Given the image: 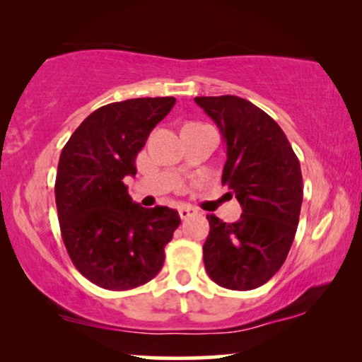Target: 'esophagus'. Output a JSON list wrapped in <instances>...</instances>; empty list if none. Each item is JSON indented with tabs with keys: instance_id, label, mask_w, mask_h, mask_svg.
<instances>
[{
	"instance_id": "obj_1",
	"label": "esophagus",
	"mask_w": 362,
	"mask_h": 362,
	"mask_svg": "<svg viewBox=\"0 0 362 362\" xmlns=\"http://www.w3.org/2000/svg\"><path fill=\"white\" fill-rule=\"evenodd\" d=\"M180 217L181 219H187V217H191V216H194L196 214V209L194 207H189V206H182V207H180Z\"/></svg>"
}]
</instances>
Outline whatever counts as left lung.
Segmentation results:
<instances>
[{
	"label": "left lung",
	"mask_w": 362,
	"mask_h": 362,
	"mask_svg": "<svg viewBox=\"0 0 362 362\" xmlns=\"http://www.w3.org/2000/svg\"><path fill=\"white\" fill-rule=\"evenodd\" d=\"M194 102L219 127L227 150L222 185L242 206L230 224L207 216L206 272L224 288L254 290L280 270L293 244L303 201L300 161L279 123L252 102L235 95Z\"/></svg>",
	"instance_id": "1"
}]
</instances>
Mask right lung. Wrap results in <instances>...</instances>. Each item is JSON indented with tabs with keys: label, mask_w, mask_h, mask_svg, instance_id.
Segmentation results:
<instances>
[{
	"label": "right lung",
	"mask_w": 362,
	"mask_h": 362,
	"mask_svg": "<svg viewBox=\"0 0 362 362\" xmlns=\"http://www.w3.org/2000/svg\"><path fill=\"white\" fill-rule=\"evenodd\" d=\"M175 103V97L108 103L62 148L54 187L62 240L76 269L100 288L132 290L155 279L181 224L175 209L135 204L123 182L136 175V155Z\"/></svg>",
	"instance_id": "obj_1"
}]
</instances>
